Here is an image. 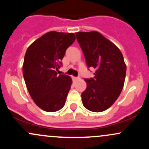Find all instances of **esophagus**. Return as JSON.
<instances>
[{
	"label": "esophagus",
	"instance_id": "esophagus-1",
	"mask_svg": "<svg viewBox=\"0 0 149 149\" xmlns=\"http://www.w3.org/2000/svg\"><path fill=\"white\" fill-rule=\"evenodd\" d=\"M73 79L74 80H76L79 79V78H78V77H73Z\"/></svg>",
	"mask_w": 149,
	"mask_h": 149
}]
</instances>
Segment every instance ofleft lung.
Masks as SVG:
<instances>
[{
    "instance_id": "left-lung-1",
    "label": "left lung",
    "mask_w": 149,
    "mask_h": 149,
    "mask_svg": "<svg viewBox=\"0 0 149 149\" xmlns=\"http://www.w3.org/2000/svg\"><path fill=\"white\" fill-rule=\"evenodd\" d=\"M76 38L88 67L96 69L95 77L85 79L82 92L84 107L92 112L111 107L120 95L126 75V64L118 47L99 32H78Z\"/></svg>"
}]
</instances>
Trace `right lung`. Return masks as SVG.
<instances>
[{"instance_id": "1", "label": "right lung", "mask_w": 149, "mask_h": 149, "mask_svg": "<svg viewBox=\"0 0 149 149\" xmlns=\"http://www.w3.org/2000/svg\"><path fill=\"white\" fill-rule=\"evenodd\" d=\"M76 40L73 33L52 31L35 40L24 56L23 76L31 97L47 112L60 110L64 106L72 80L57 75L66 49Z\"/></svg>"}]
</instances>
